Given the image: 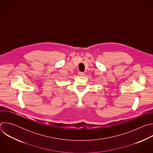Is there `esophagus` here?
Masks as SVG:
<instances>
[{"instance_id":"1","label":"esophagus","mask_w":153,"mask_h":153,"mask_svg":"<svg viewBox=\"0 0 153 153\" xmlns=\"http://www.w3.org/2000/svg\"><path fill=\"white\" fill-rule=\"evenodd\" d=\"M78 74H79V76H83L85 75V73H83V72H79V73H78Z\"/></svg>"}]
</instances>
